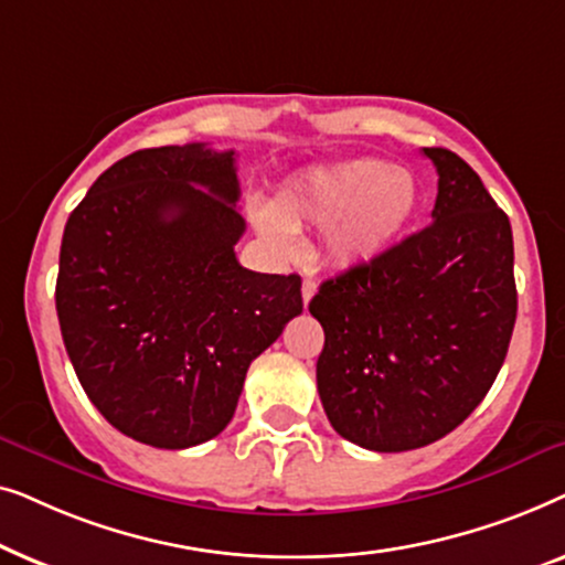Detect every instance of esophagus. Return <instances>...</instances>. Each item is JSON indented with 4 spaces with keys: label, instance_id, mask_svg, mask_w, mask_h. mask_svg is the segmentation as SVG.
<instances>
[{
    "label": "esophagus",
    "instance_id": "obj_1",
    "mask_svg": "<svg viewBox=\"0 0 565 565\" xmlns=\"http://www.w3.org/2000/svg\"><path fill=\"white\" fill-rule=\"evenodd\" d=\"M300 292H303V306H308V300L313 298V292H316V282L313 280H303V288H300Z\"/></svg>",
    "mask_w": 565,
    "mask_h": 565
}]
</instances>
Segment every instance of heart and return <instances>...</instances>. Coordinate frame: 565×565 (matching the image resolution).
<instances>
[{"label":"heart","instance_id":"heart-1","mask_svg":"<svg viewBox=\"0 0 565 565\" xmlns=\"http://www.w3.org/2000/svg\"><path fill=\"white\" fill-rule=\"evenodd\" d=\"M422 190L408 169L381 159L308 167L282 182L269 205H252L259 236L292 252V231L321 226V252L337 267H365L412 226Z\"/></svg>","mask_w":565,"mask_h":565}]
</instances>
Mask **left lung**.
<instances>
[{"mask_svg":"<svg viewBox=\"0 0 565 565\" xmlns=\"http://www.w3.org/2000/svg\"><path fill=\"white\" fill-rule=\"evenodd\" d=\"M427 228L321 282L316 383L331 427L375 452L437 443L470 416L504 365L516 321L514 242L481 177L447 149Z\"/></svg>","mask_w":565,"mask_h":565,"instance_id":"1","label":"left lung"}]
</instances>
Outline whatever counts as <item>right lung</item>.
<instances>
[{
	"label": "right lung",
	"instance_id": "right-lung-1",
	"mask_svg": "<svg viewBox=\"0 0 565 565\" xmlns=\"http://www.w3.org/2000/svg\"><path fill=\"white\" fill-rule=\"evenodd\" d=\"M236 200V153L184 143L115 161L68 215L61 337L92 404L136 443L221 435L252 360L303 311L298 275L238 265Z\"/></svg>",
	"mask_w": 565,
	"mask_h": 565
}]
</instances>
